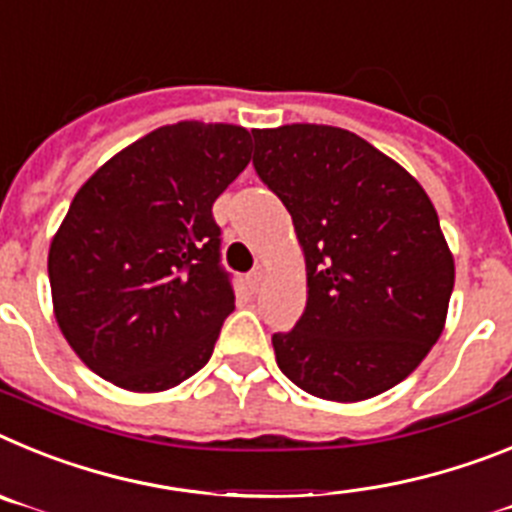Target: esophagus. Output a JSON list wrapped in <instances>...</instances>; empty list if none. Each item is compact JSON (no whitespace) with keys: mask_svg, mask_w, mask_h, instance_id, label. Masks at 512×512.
<instances>
[{"mask_svg":"<svg viewBox=\"0 0 512 512\" xmlns=\"http://www.w3.org/2000/svg\"><path fill=\"white\" fill-rule=\"evenodd\" d=\"M247 281H250L252 288H260L262 281H265V270H262V265H257L255 270H252L250 275H247Z\"/></svg>","mask_w":512,"mask_h":512,"instance_id":"esophagus-1","label":"esophagus"}]
</instances>
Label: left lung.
<instances>
[{
    "instance_id": "obj_1",
    "label": "left lung",
    "mask_w": 512,
    "mask_h": 512,
    "mask_svg": "<svg viewBox=\"0 0 512 512\" xmlns=\"http://www.w3.org/2000/svg\"><path fill=\"white\" fill-rule=\"evenodd\" d=\"M260 180L304 252L306 309L273 335L278 368L327 402H363L425 361L448 317L453 255L420 182L335 126L255 128Z\"/></svg>"
}]
</instances>
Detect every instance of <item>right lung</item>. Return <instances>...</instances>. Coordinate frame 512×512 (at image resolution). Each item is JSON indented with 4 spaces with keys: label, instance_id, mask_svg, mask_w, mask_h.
Masks as SVG:
<instances>
[{
    "label": "right lung",
    "instance_id": "obj_1",
    "mask_svg": "<svg viewBox=\"0 0 512 512\" xmlns=\"http://www.w3.org/2000/svg\"><path fill=\"white\" fill-rule=\"evenodd\" d=\"M250 159L247 128L180 121L77 190L51 239L48 281L61 335L90 371L151 394L206 366L234 309L211 206Z\"/></svg>",
    "mask_w": 512,
    "mask_h": 512
}]
</instances>
